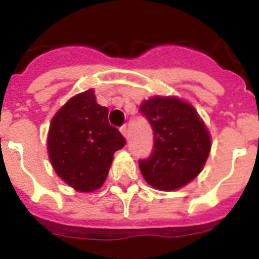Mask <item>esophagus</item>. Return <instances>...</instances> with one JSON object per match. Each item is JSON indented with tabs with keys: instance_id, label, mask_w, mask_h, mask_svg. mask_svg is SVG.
<instances>
[{
	"instance_id": "obj_1",
	"label": "esophagus",
	"mask_w": 259,
	"mask_h": 259,
	"mask_svg": "<svg viewBox=\"0 0 259 259\" xmlns=\"http://www.w3.org/2000/svg\"><path fill=\"white\" fill-rule=\"evenodd\" d=\"M120 132H122V135L123 136L125 137V139H127V135H128V130H127V125H122V127H120Z\"/></svg>"
}]
</instances>
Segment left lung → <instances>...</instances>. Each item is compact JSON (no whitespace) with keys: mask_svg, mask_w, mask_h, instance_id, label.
<instances>
[{"mask_svg":"<svg viewBox=\"0 0 259 259\" xmlns=\"http://www.w3.org/2000/svg\"><path fill=\"white\" fill-rule=\"evenodd\" d=\"M139 111L149 120L154 146L139 161L144 179L159 191H175L202 171L211 149V137L193 106L178 97L154 96Z\"/></svg>","mask_w":259,"mask_h":259,"instance_id":"left-lung-1","label":"left lung"}]
</instances>
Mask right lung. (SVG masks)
<instances>
[{
  "mask_svg": "<svg viewBox=\"0 0 259 259\" xmlns=\"http://www.w3.org/2000/svg\"><path fill=\"white\" fill-rule=\"evenodd\" d=\"M109 110L96 101L95 89L70 98L52 118L48 134L50 163L77 192H93L106 180L114 153L125 140L107 120Z\"/></svg>",
  "mask_w": 259,
  "mask_h": 259,
  "instance_id": "1",
  "label": "right lung"
}]
</instances>
